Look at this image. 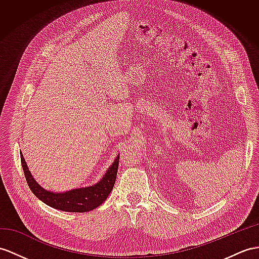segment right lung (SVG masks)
I'll list each match as a JSON object with an SVG mask.
<instances>
[{
    "label": "right lung",
    "instance_id": "right-lung-1",
    "mask_svg": "<svg viewBox=\"0 0 259 259\" xmlns=\"http://www.w3.org/2000/svg\"><path fill=\"white\" fill-rule=\"evenodd\" d=\"M119 155L116 156L111 167L106 170L105 175L96 185L72 189L66 192H52L41 188L31 176L29 169L21 153V161L24 170L25 178L27 184L37 198L41 200L44 203L54 207L57 210L66 212H89L102 204L106 198L109 197L113 187H114L117 168H118Z\"/></svg>",
    "mask_w": 259,
    "mask_h": 259
}]
</instances>
